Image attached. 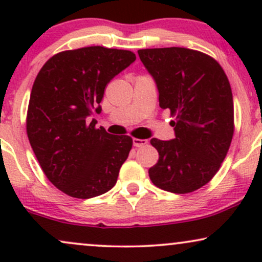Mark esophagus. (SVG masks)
<instances>
[{
    "mask_svg": "<svg viewBox=\"0 0 262 262\" xmlns=\"http://www.w3.org/2000/svg\"><path fill=\"white\" fill-rule=\"evenodd\" d=\"M146 144H148V140L146 139H138V138H134L133 139V145L137 146V148L146 145Z\"/></svg>",
    "mask_w": 262,
    "mask_h": 262,
    "instance_id": "1",
    "label": "esophagus"
}]
</instances>
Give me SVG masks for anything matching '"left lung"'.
<instances>
[{
    "label": "left lung",
    "instance_id": "1",
    "mask_svg": "<svg viewBox=\"0 0 262 262\" xmlns=\"http://www.w3.org/2000/svg\"><path fill=\"white\" fill-rule=\"evenodd\" d=\"M154 79L159 104L175 121V138L159 140V161L149 169L156 187L189 193L208 183L229 150L234 134L230 83L222 66L206 54L187 48L138 50Z\"/></svg>",
    "mask_w": 262,
    "mask_h": 262
}]
</instances>
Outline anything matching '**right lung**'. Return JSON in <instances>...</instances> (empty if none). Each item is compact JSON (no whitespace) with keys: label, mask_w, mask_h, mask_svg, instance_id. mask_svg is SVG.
<instances>
[{"label":"right lung","mask_w":262,"mask_h":262,"mask_svg":"<svg viewBox=\"0 0 262 262\" xmlns=\"http://www.w3.org/2000/svg\"><path fill=\"white\" fill-rule=\"evenodd\" d=\"M129 50L87 47L61 52L45 62L34 81L27 134L50 182L75 198H92L116 185L133 140L95 128L104 89L135 61Z\"/></svg>","instance_id":"right-lung-1"}]
</instances>
